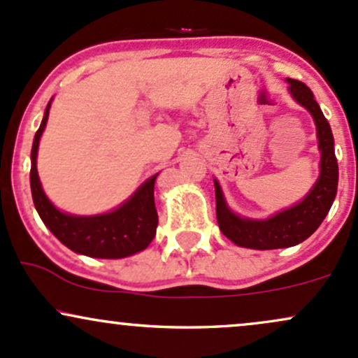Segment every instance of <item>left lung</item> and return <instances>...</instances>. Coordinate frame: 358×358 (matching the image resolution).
I'll return each instance as SVG.
<instances>
[{
	"label": "left lung",
	"instance_id": "8db88e82",
	"mask_svg": "<svg viewBox=\"0 0 358 358\" xmlns=\"http://www.w3.org/2000/svg\"><path fill=\"white\" fill-rule=\"evenodd\" d=\"M289 90L297 101L311 112L317 129L321 149V175L308 197L290 209L278 212L265 221H251L234 215L224 202L221 187L215 183V214L222 234L234 245L253 250H277L299 245L308 239L323 222L338 188V163H336L333 134L328 120L314 100L311 90L299 80H290Z\"/></svg>",
	"mask_w": 358,
	"mask_h": 358
}]
</instances>
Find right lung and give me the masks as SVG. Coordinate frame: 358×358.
<instances>
[{
  "mask_svg": "<svg viewBox=\"0 0 358 358\" xmlns=\"http://www.w3.org/2000/svg\"><path fill=\"white\" fill-rule=\"evenodd\" d=\"M49 108L50 101L35 134L30 168L34 203L42 221L62 245L86 257L124 258L148 248L158 227V212L155 207V180L158 175L151 176L124 206L110 214L92 217L62 214L45 197L37 173V149L49 117Z\"/></svg>",
  "mask_w": 358,
  "mask_h": 358,
  "instance_id": "add662e5",
  "label": "right lung"
}]
</instances>
